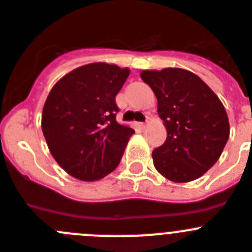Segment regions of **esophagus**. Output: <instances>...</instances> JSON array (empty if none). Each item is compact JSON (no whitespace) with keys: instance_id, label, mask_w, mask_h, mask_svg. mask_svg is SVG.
<instances>
[{"instance_id":"esophagus-1","label":"esophagus","mask_w":252,"mask_h":252,"mask_svg":"<svg viewBox=\"0 0 252 252\" xmlns=\"http://www.w3.org/2000/svg\"><path fill=\"white\" fill-rule=\"evenodd\" d=\"M147 125H149V121H147V120H146V121H145V122H141V124H140V126H141L142 128H145L147 126Z\"/></svg>"}]
</instances>
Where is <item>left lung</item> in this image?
<instances>
[{
	"mask_svg": "<svg viewBox=\"0 0 252 252\" xmlns=\"http://www.w3.org/2000/svg\"><path fill=\"white\" fill-rule=\"evenodd\" d=\"M141 78L158 98L167 137L152 151L154 165L170 181L201 177L220 158L230 136L226 110L197 75L184 68L144 70Z\"/></svg>",
	"mask_w": 252,
	"mask_h": 252,
	"instance_id": "8db88e82",
	"label": "left lung"
}]
</instances>
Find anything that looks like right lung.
<instances>
[{"label":"right lung","instance_id":"add662e5","mask_svg":"<svg viewBox=\"0 0 252 252\" xmlns=\"http://www.w3.org/2000/svg\"><path fill=\"white\" fill-rule=\"evenodd\" d=\"M127 67L94 62L64 75L46 98L43 136L64 171L81 181H97L120 163L135 130L116 121V94Z\"/></svg>","mask_w":252,"mask_h":252}]
</instances>
